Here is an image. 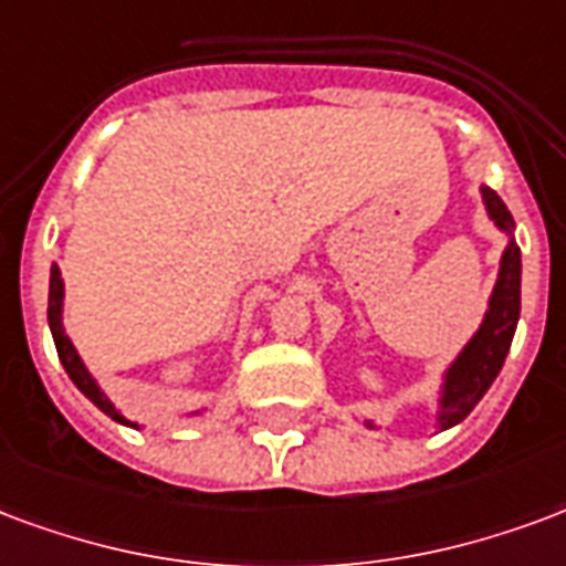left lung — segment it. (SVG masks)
I'll return each mask as SVG.
<instances>
[{
    "instance_id": "left-lung-1",
    "label": "left lung",
    "mask_w": 566,
    "mask_h": 566,
    "mask_svg": "<svg viewBox=\"0 0 566 566\" xmlns=\"http://www.w3.org/2000/svg\"><path fill=\"white\" fill-rule=\"evenodd\" d=\"M480 192L494 229H501L506 234V247L501 253L497 280H494L480 328L473 332L468 344L461 346V353L440 374L434 413L437 431H447L461 419H468L470 410L482 401V395L492 389V382L503 368V358L510 353L515 325H518V313H522V250H518V243L513 238V213L506 210V205L494 189L480 187ZM365 424L377 428L370 419Z\"/></svg>"
}]
</instances>
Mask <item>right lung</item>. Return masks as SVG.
<instances>
[{"instance_id":"1","label":"right lung","mask_w":566,"mask_h":566,"mask_svg":"<svg viewBox=\"0 0 566 566\" xmlns=\"http://www.w3.org/2000/svg\"><path fill=\"white\" fill-rule=\"evenodd\" d=\"M63 307H65L63 274H60V265H51V292H48V325H51L53 344H56V353H60V361H63L65 374L72 377L74 386L84 391L90 401L96 403L102 413L111 416L114 422L126 424V428H138V422H129V419H126V416L119 413L117 407L111 403V398H108V395H105V389L98 386V379L93 377V374H90V368H86V365H84V358H81V353L74 349L72 337L65 334ZM198 413H205V410H196V413H189V416H198Z\"/></svg>"}]
</instances>
